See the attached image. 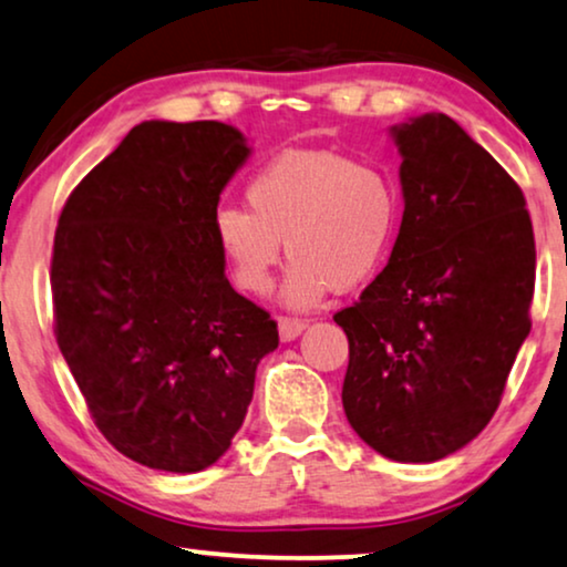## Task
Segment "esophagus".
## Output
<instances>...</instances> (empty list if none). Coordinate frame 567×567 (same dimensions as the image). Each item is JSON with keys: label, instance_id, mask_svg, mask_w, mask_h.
Segmentation results:
<instances>
[{"label": "esophagus", "instance_id": "esophagus-1", "mask_svg": "<svg viewBox=\"0 0 567 567\" xmlns=\"http://www.w3.org/2000/svg\"><path fill=\"white\" fill-rule=\"evenodd\" d=\"M308 323L303 319H296V316H279V337H282V342H292V339H298L303 334Z\"/></svg>", "mask_w": 567, "mask_h": 567}]
</instances>
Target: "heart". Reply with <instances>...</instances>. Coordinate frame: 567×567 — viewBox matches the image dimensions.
I'll use <instances>...</instances> for the list:
<instances>
[{
	"label": "heart",
	"mask_w": 567,
	"mask_h": 567,
	"mask_svg": "<svg viewBox=\"0 0 567 567\" xmlns=\"http://www.w3.org/2000/svg\"><path fill=\"white\" fill-rule=\"evenodd\" d=\"M246 207L223 205L213 236L233 282L267 296L285 251V303L316 306L331 290L368 282L394 246L402 194L391 173L339 150H285L246 181Z\"/></svg>",
	"instance_id": "1"
}]
</instances>
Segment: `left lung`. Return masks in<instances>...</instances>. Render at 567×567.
<instances>
[{"label": "left lung", "mask_w": 567, "mask_h": 567, "mask_svg": "<svg viewBox=\"0 0 567 567\" xmlns=\"http://www.w3.org/2000/svg\"><path fill=\"white\" fill-rule=\"evenodd\" d=\"M404 215L386 269L334 313L342 404L381 456L427 464L477 437L532 329V217L520 186L446 113L394 126Z\"/></svg>", "instance_id": "8db88e82"}]
</instances>
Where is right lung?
Listing matches in <instances>:
<instances>
[{
    "label": "right lung",
    "mask_w": 567,
    "mask_h": 567,
    "mask_svg": "<svg viewBox=\"0 0 567 567\" xmlns=\"http://www.w3.org/2000/svg\"><path fill=\"white\" fill-rule=\"evenodd\" d=\"M248 153L220 121H142L59 215L56 344L105 441L150 470L215 464L279 344L277 321L230 288L213 236Z\"/></svg>",
    "instance_id": "obj_1"
}]
</instances>
